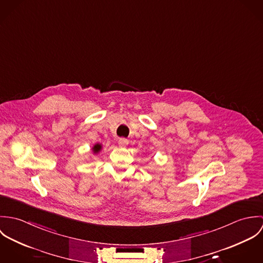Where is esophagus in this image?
Masks as SVG:
<instances>
[{"label":"esophagus","instance_id":"obj_1","mask_svg":"<svg viewBox=\"0 0 263 263\" xmlns=\"http://www.w3.org/2000/svg\"><path fill=\"white\" fill-rule=\"evenodd\" d=\"M127 144H128V141H127L126 139H124V138H121V139L118 140V145H119V147H126Z\"/></svg>","mask_w":263,"mask_h":263}]
</instances>
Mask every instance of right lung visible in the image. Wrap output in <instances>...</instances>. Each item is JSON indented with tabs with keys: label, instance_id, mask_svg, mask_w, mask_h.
I'll use <instances>...</instances> for the list:
<instances>
[{
	"label": "right lung",
	"instance_id": "right-lung-1",
	"mask_svg": "<svg viewBox=\"0 0 263 263\" xmlns=\"http://www.w3.org/2000/svg\"><path fill=\"white\" fill-rule=\"evenodd\" d=\"M100 150H101V145H99V144H96V145L93 147L94 153H98Z\"/></svg>",
	"mask_w": 263,
	"mask_h": 263
}]
</instances>
